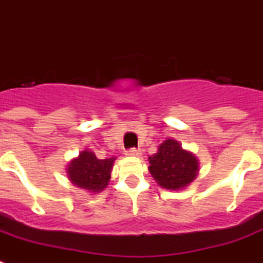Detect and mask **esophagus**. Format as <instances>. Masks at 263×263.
Masks as SVG:
<instances>
[{"label": "esophagus", "mask_w": 263, "mask_h": 263, "mask_svg": "<svg viewBox=\"0 0 263 263\" xmlns=\"http://www.w3.org/2000/svg\"><path fill=\"white\" fill-rule=\"evenodd\" d=\"M140 154L142 153L139 150H136V148H129V150L125 151V155H127V157H139Z\"/></svg>", "instance_id": "esophagus-1"}]
</instances>
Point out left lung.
Segmentation results:
<instances>
[{
    "label": "left lung",
    "mask_w": 263,
    "mask_h": 263,
    "mask_svg": "<svg viewBox=\"0 0 263 263\" xmlns=\"http://www.w3.org/2000/svg\"><path fill=\"white\" fill-rule=\"evenodd\" d=\"M151 176L158 185L168 191H181L191 185L198 174V161L191 151L183 150L174 139H166L158 153L148 158Z\"/></svg>",
    "instance_id": "8db88e82"
}]
</instances>
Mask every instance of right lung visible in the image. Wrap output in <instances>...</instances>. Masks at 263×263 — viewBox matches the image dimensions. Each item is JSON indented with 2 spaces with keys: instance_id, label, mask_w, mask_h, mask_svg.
<instances>
[{
  "instance_id": "right-lung-1",
  "label": "right lung",
  "mask_w": 263,
  "mask_h": 263,
  "mask_svg": "<svg viewBox=\"0 0 263 263\" xmlns=\"http://www.w3.org/2000/svg\"><path fill=\"white\" fill-rule=\"evenodd\" d=\"M115 159V157L98 159L95 153L85 150L69 163L66 168L67 177L77 187L90 193H100L109 183Z\"/></svg>"
}]
</instances>
